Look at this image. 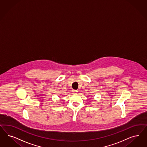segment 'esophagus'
Here are the masks:
<instances>
[{
	"label": "esophagus",
	"mask_w": 147,
	"mask_h": 147,
	"mask_svg": "<svg viewBox=\"0 0 147 147\" xmlns=\"http://www.w3.org/2000/svg\"><path fill=\"white\" fill-rule=\"evenodd\" d=\"M77 92H78L77 90H72V92H74V93H77Z\"/></svg>",
	"instance_id": "1"
}]
</instances>
